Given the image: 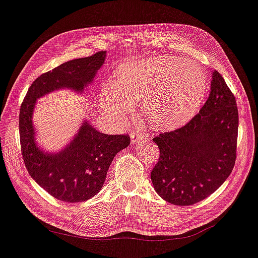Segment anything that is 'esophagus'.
Here are the masks:
<instances>
[{
  "label": "esophagus",
  "mask_w": 258,
  "mask_h": 258,
  "mask_svg": "<svg viewBox=\"0 0 258 258\" xmlns=\"http://www.w3.org/2000/svg\"><path fill=\"white\" fill-rule=\"evenodd\" d=\"M142 140H143L142 136H141L138 133H132V134H131V143H132V144H138Z\"/></svg>",
  "instance_id": "1"
}]
</instances>
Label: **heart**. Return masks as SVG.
<instances>
[{
  "label": "heart",
  "mask_w": 258,
  "mask_h": 258,
  "mask_svg": "<svg viewBox=\"0 0 258 258\" xmlns=\"http://www.w3.org/2000/svg\"><path fill=\"white\" fill-rule=\"evenodd\" d=\"M208 92V79L198 64L175 55H158L118 68L114 83L103 86L99 107L117 122L143 103L145 122L160 131H172L198 113Z\"/></svg>",
  "instance_id": "1"
}]
</instances>
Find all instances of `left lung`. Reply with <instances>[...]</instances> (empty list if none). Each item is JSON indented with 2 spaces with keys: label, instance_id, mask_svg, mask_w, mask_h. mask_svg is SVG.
<instances>
[{
  "label": "left lung",
  "instance_id": "8db88e82",
  "mask_svg": "<svg viewBox=\"0 0 258 258\" xmlns=\"http://www.w3.org/2000/svg\"><path fill=\"white\" fill-rule=\"evenodd\" d=\"M210 94L190 122L153 139L160 159L151 180L161 198L176 206L204 200L223 184L236 160L238 109L221 75L211 73Z\"/></svg>",
  "mask_w": 258,
  "mask_h": 258
}]
</instances>
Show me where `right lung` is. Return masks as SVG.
<instances>
[{
	"mask_svg": "<svg viewBox=\"0 0 258 258\" xmlns=\"http://www.w3.org/2000/svg\"><path fill=\"white\" fill-rule=\"evenodd\" d=\"M106 51L74 59L40 76L30 86L20 109V141L25 168L41 188L63 203H83L97 195L113 159L127 148V135L98 132L84 119L74 138L59 151H45L37 141L33 110L39 98L55 90L83 94L102 68Z\"/></svg>",
	"mask_w": 258,
	"mask_h": 258,
	"instance_id": "1",
	"label": "right lung"
}]
</instances>
